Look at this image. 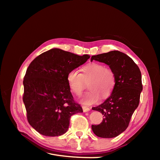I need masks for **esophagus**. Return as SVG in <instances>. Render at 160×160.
<instances>
[{"label": "esophagus", "instance_id": "1", "mask_svg": "<svg viewBox=\"0 0 160 160\" xmlns=\"http://www.w3.org/2000/svg\"><path fill=\"white\" fill-rule=\"evenodd\" d=\"M91 108H88V107H85V106H83V112H88V111H90Z\"/></svg>", "mask_w": 160, "mask_h": 160}]
</instances>
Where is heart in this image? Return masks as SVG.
<instances>
[{
	"label": "heart",
	"mask_w": 160,
	"mask_h": 160,
	"mask_svg": "<svg viewBox=\"0 0 160 160\" xmlns=\"http://www.w3.org/2000/svg\"><path fill=\"white\" fill-rule=\"evenodd\" d=\"M81 74L72 70L67 76V82L72 93L80 96L86 83H89L90 91L87 93L81 99L85 105H91L98 103L101 97L108 98L115 86V75L113 71L101 63L91 62L82 67Z\"/></svg>",
	"instance_id": "b5f03b06"
}]
</instances>
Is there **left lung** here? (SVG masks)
Returning <instances> with one entry per match:
<instances>
[{
  "label": "left lung",
  "mask_w": 160,
  "mask_h": 160,
  "mask_svg": "<svg viewBox=\"0 0 160 160\" xmlns=\"http://www.w3.org/2000/svg\"><path fill=\"white\" fill-rule=\"evenodd\" d=\"M93 60L108 65L115 73L116 83L109 98L92 108L102 113L103 119L100 124L92 125L91 129L99 138L117 137L127 129L139 105L143 89L141 71L132 58L118 51L93 55Z\"/></svg>",
  "instance_id": "1"
}]
</instances>
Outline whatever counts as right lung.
Listing matches in <instances>:
<instances>
[{
    "label": "right lung",
    "mask_w": 160,
    "mask_h": 160,
    "mask_svg": "<svg viewBox=\"0 0 160 160\" xmlns=\"http://www.w3.org/2000/svg\"><path fill=\"white\" fill-rule=\"evenodd\" d=\"M89 58L55 48L31 62L24 77L22 99L28 122L37 132L49 137L61 135L68 130L71 115L83 112L75 103L67 76Z\"/></svg>",
    "instance_id": "obj_1"
}]
</instances>
